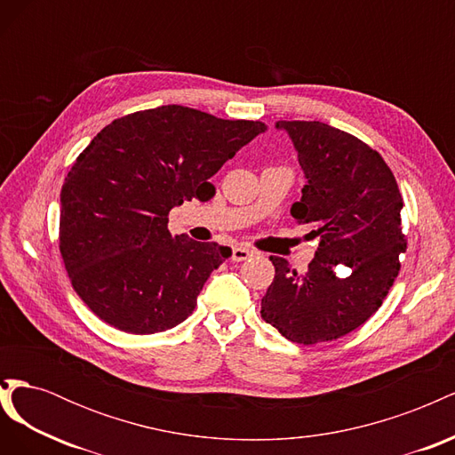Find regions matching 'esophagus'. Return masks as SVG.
Returning a JSON list of instances; mask_svg holds the SVG:
<instances>
[{"label": "esophagus", "mask_w": 455, "mask_h": 455, "mask_svg": "<svg viewBox=\"0 0 455 455\" xmlns=\"http://www.w3.org/2000/svg\"><path fill=\"white\" fill-rule=\"evenodd\" d=\"M252 254H254V251L246 249V246H235V249L231 251V259L233 261H244V259H249Z\"/></svg>", "instance_id": "esophagus-1"}]
</instances>
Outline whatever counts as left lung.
Segmentation results:
<instances>
[{"mask_svg": "<svg viewBox=\"0 0 455 455\" xmlns=\"http://www.w3.org/2000/svg\"><path fill=\"white\" fill-rule=\"evenodd\" d=\"M275 127L292 139L306 174L291 212L319 249L304 275L269 258L275 279L259 313L286 339L313 346L353 332L381 307L406 251L404 203L387 163L356 136L321 121Z\"/></svg>", "mask_w": 455, "mask_h": 455, "instance_id": "1", "label": "left lung"}]
</instances>
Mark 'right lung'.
Listing matches in <instances>:
<instances>
[{
    "label": "right lung",
    "instance_id": "obj_1",
    "mask_svg": "<svg viewBox=\"0 0 455 455\" xmlns=\"http://www.w3.org/2000/svg\"><path fill=\"white\" fill-rule=\"evenodd\" d=\"M267 127L186 106L109 123L81 151L60 191V254L85 306L129 334L180 324L228 258L216 243L172 237L169 212Z\"/></svg>",
    "mask_w": 455,
    "mask_h": 455
}]
</instances>
